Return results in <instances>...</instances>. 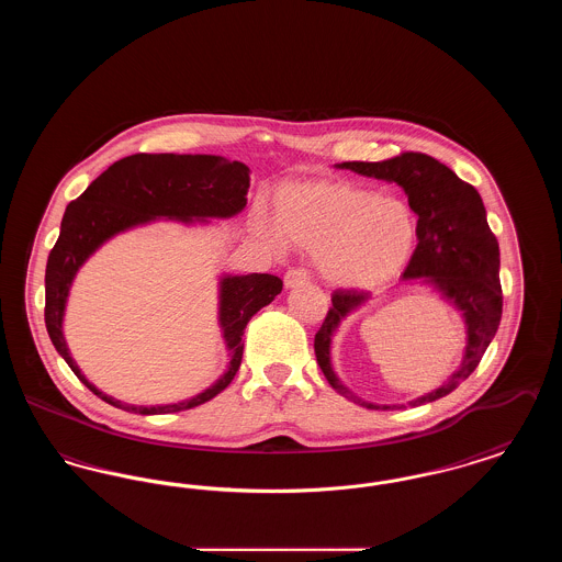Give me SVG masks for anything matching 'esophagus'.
Masks as SVG:
<instances>
[{
	"label": "esophagus",
	"mask_w": 562,
	"mask_h": 562,
	"mask_svg": "<svg viewBox=\"0 0 562 562\" xmlns=\"http://www.w3.org/2000/svg\"><path fill=\"white\" fill-rule=\"evenodd\" d=\"M310 282V276L305 269H289L284 273V286L286 289H294V286H301V284H307Z\"/></svg>",
	"instance_id": "obj_1"
}]
</instances>
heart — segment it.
Instances as JSON below:
<instances>
[{
	"label": "heart",
	"mask_w": 562,
	"mask_h": 562,
	"mask_svg": "<svg viewBox=\"0 0 562 562\" xmlns=\"http://www.w3.org/2000/svg\"><path fill=\"white\" fill-rule=\"evenodd\" d=\"M276 218L259 216L257 232L271 248L286 244L316 257L322 276L346 291H374L408 266L417 216L401 198L348 181H291L273 198Z\"/></svg>",
	"instance_id": "obj_1"
}]
</instances>
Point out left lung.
<instances>
[{
	"label": "left lung",
	"mask_w": 562,
	"mask_h": 562,
	"mask_svg": "<svg viewBox=\"0 0 562 562\" xmlns=\"http://www.w3.org/2000/svg\"><path fill=\"white\" fill-rule=\"evenodd\" d=\"M335 166L404 189L408 206L417 214V248L402 273V282L419 280L461 312L468 337L459 369L440 387L408 402V406L438 401L474 373L502 321L499 244L486 223L481 193L461 181L449 166L415 151L392 160L344 161ZM369 299L371 294L364 291L333 293V307L314 339L316 360L333 390L348 401L367 408H401L396 404H373L358 398L333 371V337L341 321L369 303Z\"/></svg>",
	"instance_id": "left-lung-1"
}]
</instances>
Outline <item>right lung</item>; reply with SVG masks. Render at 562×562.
Here are the masks:
<instances>
[{"instance_id":"add662e5","label":"right lung","mask_w":562,"mask_h":562,"mask_svg":"<svg viewBox=\"0 0 562 562\" xmlns=\"http://www.w3.org/2000/svg\"><path fill=\"white\" fill-rule=\"evenodd\" d=\"M250 188V168L241 161L204 154H134L111 164L78 200H74L60 223V234L46 266V328L56 351L81 383L111 406L138 415H166L213 401L238 373L244 353L241 335L248 321L282 291V280L271 273L232 276L218 280V326L229 351L227 371L204 392L172 404L136 406L115 401L92 385L71 358L63 321L67 296L81 266L117 234L156 218L181 223H211L209 218H232L244 211Z\"/></svg>"}]
</instances>
